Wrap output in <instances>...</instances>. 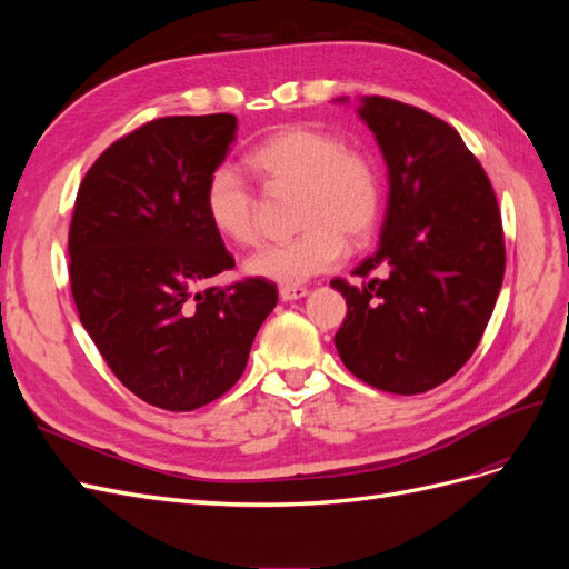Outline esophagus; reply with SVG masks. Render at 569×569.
Wrapping results in <instances>:
<instances>
[{"mask_svg": "<svg viewBox=\"0 0 569 569\" xmlns=\"http://www.w3.org/2000/svg\"><path fill=\"white\" fill-rule=\"evenodd\" d=\"M308 295V289L301 284H282L280 287V299L282 301H295V299H303Z\"/></svg>", "mask_w": 569, "mask_h": 569, "instance_id": "34e87169", "label": "esophagus"}]
</instances>
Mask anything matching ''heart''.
Wrapping results in <instances>:
<instances>
[{"instance_id":"obj_1","label":"heart","mask_w":569,"mask_h":569,"mask_svg":"<svg viewBox=\"0 0 569 569\" xmlns=\"http://www.w3.org/2000/svg\"><path fill=\"white\" fill-rule=\"evenodd\" d=\"M249 166L268 192L297 189L295 226L282 244L258 249L244 270L274 284H301L335 270L349 244H363L382 216V178L366 151L316 126H287L249 151ZM203 211L213 230L237 247L258 239V194L230 163L211 170Z\"/></svg>"}]
</instances>
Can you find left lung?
Instances as JSON below:
<instances>
[{
  "mask_svg": "<svg viewBox=\"0 0 569 569\" xmlns=\"http://www.w3.org/2000/svg\"><path fill=\"white\" fill-rule=\"evenodd\" d=\"M389 166L382 242L332 280L347 299L335 347L358 380L422 393L453 377L487 330L506 239L493 187L456 128L418 107L366 97L358 109Z\"/></svg>",
  "mask_w": 569,
  "mask_h": 569,
  "instance_id": "1",
  "label": "left lung"
}]
</instances>
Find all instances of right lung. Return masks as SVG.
Returning a JSON list of instances; mask_svg holds the SVG:
<instances>
[{"label":"right lung","mask_w":569,"mask_h":569,"mask_svg":"<svg viewBox=\"0 0 569 569\" xmlns=\"http://www.w3.org/2000/svg\"><path fill=\"white\" fill-rule=\"evenodd\" d=\"M232 113L166 116L116 140L82 178L68 278L111 372L142 401L187 412L242 377L278 287L234 268L203 211V187L234 140Z\"/></svg>","instance_id":"right-lung-1"}]
</instances>
